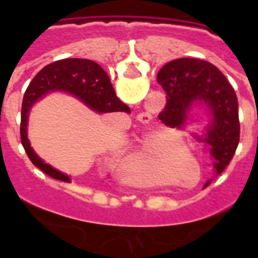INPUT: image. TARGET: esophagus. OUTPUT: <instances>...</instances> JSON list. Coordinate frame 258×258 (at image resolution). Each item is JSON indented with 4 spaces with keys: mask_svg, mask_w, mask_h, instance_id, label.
Returning <instances> with one entry per match:
<instances>
[{
    "mask_svg": "<svg viewBox=\"0 0 258 258\" xmlns=\"http://www.w3.org/2000/svg\"><path fill=\"white\" fill-rule=\"evenodd\" d=\"M141 118H143V120H146V121H149L151 117H150L149 115H142V116H141Z\"/></svg>",
    "mask_w": 258,
    "mask_h": 258,
    "instance_id": "obj_1",
    "label": "esophagus"
}]
</instances>
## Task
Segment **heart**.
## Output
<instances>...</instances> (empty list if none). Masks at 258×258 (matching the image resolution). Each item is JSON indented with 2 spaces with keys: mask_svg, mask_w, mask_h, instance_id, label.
<instances>
[{
  "mask_svg": "<svg viewBox=\"0 0 258 258\" xmlns=\"http://www.w3.org/2000/svg\"><path fill=\"white\" fill-rule=\"evenodd\" d=\"M184 146V140L177 132L154 131L146 134L134 154L127 157L124 170L129 174H141L149 169L156 155ZM178 152V151H177Z\"/></svg>",
  "mask_w": 258,
  "mask_h": 258,
  "instance_id": "heart-1",
  "label": "heart"
}]
</instances>
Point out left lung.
Instances as JSON below:
<instances>
[{"label": "left lung", "instance_id": "8db88e82", "mask_svg": "<svg viewBox=\"0 0 258 258\" xmlns=\"http://www.w3.org/2000/svg\"><path fill=\"white\" fill-rule=\"evenodd\" d=\"M157 83L166 94V104L159 113L166 126L181 129L195 104L208 109L211 122L195 138L208 143L214 172L221 174L235 154L240 137L238 98L229 80L208 61L181 58L159 71Z\"/></svg>", "mask_w": 258, "mask_h": 258}]
</instances>
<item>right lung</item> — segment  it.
I'll use <instances>...</instances> for the list:
<instances>
[{"label": "right lung", "mask_w": 258, "mask_h": 258, "mask_svg": "<svg viewBox=\"0 0 258 258\" xmlns=\"http://www.w3.org/2000/svg\"><path fill=\"white\" fill-rule=\"evenodd\" d=\"M71 93L84 102L86 106L97 112H125L131 113V108L122 103L117 97L109 81V77L101 66L89 59L68 58L56 60L47 64L33 77L27 88L22 104V120H20V140L33 165L44 173L63 182H70V177L45 164L35 154L27 138L28 113L38 99L50 92Z\"/></svg>", "instance_id": "obj_1"}]
</instances>
